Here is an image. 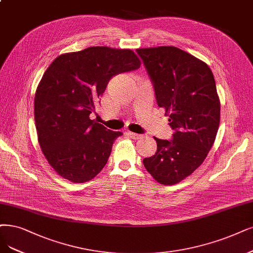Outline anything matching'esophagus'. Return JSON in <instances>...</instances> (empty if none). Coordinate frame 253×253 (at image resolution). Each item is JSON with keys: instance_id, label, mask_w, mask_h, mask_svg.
Returning a JSON list of instances; mask_svg holds the SVG:
<instances>
[{"instance_id": "34e87169", "label": "esophagus", "mask_w": 253, "mask_h": 253, "mask_svg": "<svg viewBox=\"0 0 253 253\" xmlns=\"http://www.w3.org/2000/svg\"><path fill=\"white\" fill-rule=\"evenodd\" d=\"M128 135L131 137V138H134V139H138V138H141L142 137V135L141 134H138V133H134V132H128Z\"/></svg>"}]
</instances>
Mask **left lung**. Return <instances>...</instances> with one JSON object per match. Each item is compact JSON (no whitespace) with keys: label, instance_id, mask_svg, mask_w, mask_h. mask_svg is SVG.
I'll use <instances>...</instances> for the list:
<instances>
[{"label":"left lung","instance_id":"1","mask_svg":"<svg viewBox=\"0 0 253 253\" xmlns=\"http://www.w3.org/2000/svg\"><path fill=\"white\" fill-rule=\"evenodd\" d=\"M157 105L170 112L172 139L154 137L157 150L144 166L162 184H175L204 162L220 123V100L209 65L176 46L137 49Z\"/></svg>","mask_w":253,"mask_h":253}]
</instances>
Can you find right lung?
<instances>
[{"label":"right lung","mask_w":253,"mask_h":253,"mask_svg":"<svg viewBox=\"0 0 253 253\" xmlns=\"http://www.w3.org/2000/svg\"><path fill=\"white\" fill-rule=\"evenodd\" d=\"M139 67L131 50L90 46L58 56L46 69L34 98L35 125L42 153L63 178L82 183L104 168L122 132L89 115L112 77Z\"/></svg>","instance_id":"1"}]
</instances>
